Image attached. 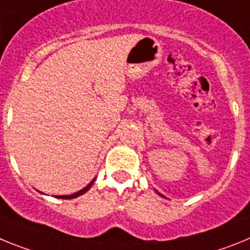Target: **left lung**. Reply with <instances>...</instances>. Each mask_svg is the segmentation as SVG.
Wrapping results in <instances>:
<instances>
[{
	"mask_svg": "<svg viewBox=\"0 0 250 250\" xmlns=\"http://www.w3.org/2000/svg\"><path fill=\"white\" fill-rule=\"evenodd\" d=\"M157 194H158V195H161V194H160V192H157ZM161 196H162V195H161Z\"/></svg>",
	"mask_w": 250,
	"mask_h": 250,
	"instance_id": "8db88e82",
	"label": "left lung"
}]
</instances>
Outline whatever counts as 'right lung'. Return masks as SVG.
<instances>
[{
	"instance_id": "1",
	"label": "right lung",
	"mask_w": 250,
	"mask_h": 250,
	"mask_svg": "<svg viewBox=\"0 0 250 250\" xmlns=\"http://www.w3.org/2000/svg\"><path fill=\"white\" fill-rule=\"evenodd\" d=\"M94 180L95 179H93L92 181L89 182L88 185L85 186V188H83V190H80V191H78V192H75V194H73V195H64V196H56L58 197V199H75V197H78V196H80V195H83V194H85L86 191L89 190V188H92V185H93V182H94Z\"/></svg>"
}]
</instances>
